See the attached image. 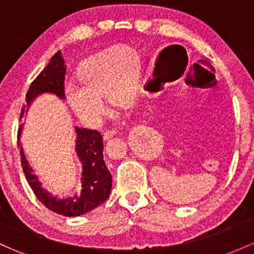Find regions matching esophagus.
I'll list each match as a JSON object with an SVG mask.
<instances>
[{
  "label": "esophagus",
  "instance_id": "34e87169",
  "mask_svg": "<svg viewBox=\"0 0 254 254\" xmlns=\"http://www.w3.org/2000/svg\"><path fill=\"white\" fill-rule=\"evenodd\" d=\"M116 134H117L116 130H108V131H106L105 134H103V138H105V141H108L111 140L113 136H116Z\"/></svg>",
  "mask_w": 254,
  "mask_h": 254
}]
</instances>
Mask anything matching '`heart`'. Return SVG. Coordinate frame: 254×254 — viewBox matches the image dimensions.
Segmentation results:
<instances>
[{"label":"heart","mask_w":254,"mask_h":254,"mask_svg":"<svg viewBox=\"0 0 254 254\" xmlns=\"http://www.w3.org/2000/svg\"><path fill=\"white\" fill-rule=\"evenodd\" d=\"M141 71V55L127 47L89 58L76 73L80 86L69 89V105L82 122L97 125L106 112L103 100L114 108H125L134 102Z\"/></svg>","instance_id":"1"}]
</instances>
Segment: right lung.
Listing matches in <instances>:
<instances>
[{
  "mask_svg": "<svg viewBox=\"0 0 254 254\" xmlns=\"http://www.w3.org/2000/svg\"><path fill=\"white\" fill-rule=\"evenodd\" d=\"M65 70L64 60L61 55V51H58L51 58L49 65L30 84L28 93H26L25 105L21 109V117L26 107L30 106L35 97L41 93H55L57 97L62 100L65 98V93H64ZM21 127H23V124L18 130V138L21 134ZM75 132L76 154L80 162L82 163L81 189L75 196L65 199H58L57 197H53L41 188V183L37 180V176L34 174V170L26 161L23 147L18 140V147H20L21 167H23L26 180L30 188L33 189L37 199L50 210L64 217H78L95 209L108 198L112 189V175L107 169L105 159H103L102 136L97 130L80 129L78 127H75Z\"/></svg>",
  "mask_w": 254,
  "mask_h": 254,
  "instance_id": "add662e5",
  "label": "right lung"
}]
</instances>
